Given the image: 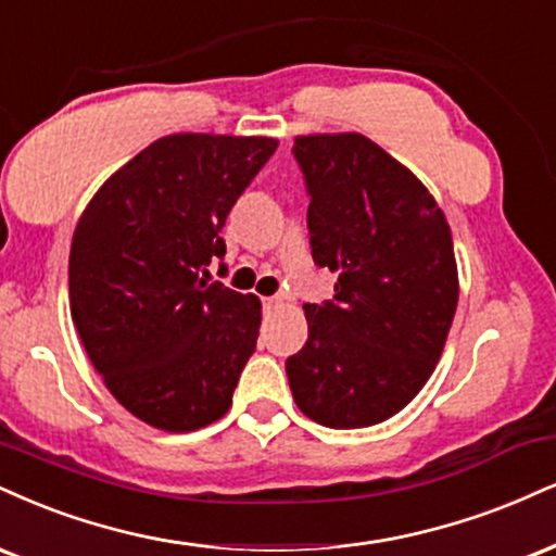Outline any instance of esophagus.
Segmentation results:
<instances>
[{
	"label": "esophagus",
	"mask_w": 556,
	"mask_h": 556,
	"mask_svg": "<svg viewBox=\"0 0 556 556\" xmlns=\"http://www.w3.org/2000/svg\"><path fill=\"white\" fill-rule=\"evenodd\" d=\"M279 305H282V300H279V298H264V311H266V313L277 311Z\"/></svg>",
	"instance_id": "1"
}]
</instances>
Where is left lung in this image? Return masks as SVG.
<instances>
[{"label":"left lung","mask_w":556,"mask_h":556,"mask_svg":"<svg viewBox=\"0 0 556 556\" xmlns=\"http://www.w3.org/2000/svg\"><path fill=\"white\" fill-rule=\"evenodd\" d=\"M292 152L313 261L339 277L331 303L303 305L292 399L333 430L386 422L430 380L456 316L451 225L422 180L363 134H300Z\"/></svg>","instance_id":"left-lung-1"}]
</instances>
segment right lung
Segmentation results:
<instances>
[{
  "mask_svg": "<svg viewBox=\"0 0 556 556\" xmlns=\"http://www.w3.org/2000/svg\"><path fill=\"white\" fill-rule=\"evenodd\" d=\"M274 137L168 134L105 180L70 251V307L113 399L150 427L225 417L256 350L261 300L206 282L227 214Z\"/></svg>",
  "mask_w": 556,
  "mask_h": 556,
  "instance_id": "right-lung-1",
  "label": "right lung"
}]
</instances>
